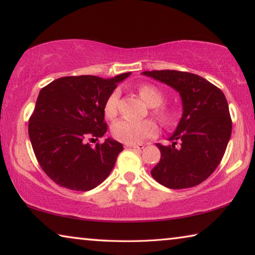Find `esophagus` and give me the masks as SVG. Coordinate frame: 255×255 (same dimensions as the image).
I'll return each instance as SVG.
<instances>
[{"label": "esophagus", "mask_w": 255, "mask_h": 255, "mask_svg": "<svg viewBox=\"0 0 255 255\" xmlns=\"http://www.w3.org/2000/svg\"><path fill=\"white\" fill-rule=\"evenodd\" d=\"M126 147H130V148H135V149H143L144 145L143 144H127Z\"/></svg>", "instance_id": "obj_1"}]
</instances>
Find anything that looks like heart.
Segmentation results:
<instances>
[{"instance_id": "1", "label": "heart", "mask_w": 255, "mask_h": 255, "mask_svg": "<svg viewBox=\"0 0 255 255\" xmlns=\"http://www.w3.org/2000/svg\"><path fill=\"white\" fill-rule=\"evenodd\" d=\"M141 99L150 107H157L163 102V93L161 90L154 85H141L138 89ZM119 101V92L114 91L107 99L105 105V115L107 118H114L117 115V108ZM162 119L169 118V112L165 110L158 111ZM157 126L153 122H130V120H118L111 127V132L116 139L126 144H138L145 140L146 138L153 137L157 133Z\"/></svg>"}]
</instances>
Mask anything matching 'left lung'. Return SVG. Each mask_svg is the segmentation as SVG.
I'll use <instances>...</instances> for the list:
<instances>
[{
  "mask_svg": "<svg viewBox=\"0 0 255 255\" xmlns=\"http://www.w3.org/2000/svg\"><path fill=\"white\" fill-rule=\"evenodd\" d=\"M173 88L182 101V117L170 145L156 144L161 159L150 171L158 183L170 189L200 184L216 170L232 133V120L224 93L199 75L179 71H146Z\"/></svg>",
  "mask_w": 255,
  "mask_h": 255,
  "instance_id": "left-lung-1",
  "label": "left lung"
}]
</instances>
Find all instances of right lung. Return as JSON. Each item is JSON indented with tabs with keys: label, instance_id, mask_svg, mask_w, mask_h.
Segmentation results:
<instances>
[{
	"label": "right lung",
	"instance_id": "right-lung-1",
	"mask_svg": "<svg viewBox=\"0 0 255 255\" xmlns=\"http://www.w3.org/2000/svg\"><path fill=\"white\" fill-rule=\"evenodd\" d=\"M129 75L65 76L40 90L29 119V137L41 169L60 187L89 191L114 169L123 144L107 138L91 147L86 140L107 132L106 101Z\"/></svg>",
	"mask_w": 255,
	"mask_h": 255
}]
</instances>
